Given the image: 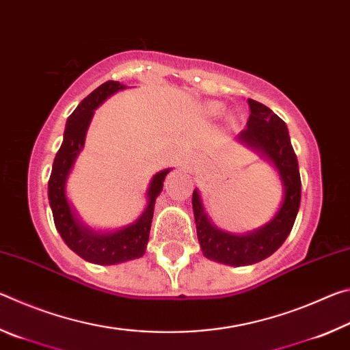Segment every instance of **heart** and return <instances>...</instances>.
<instances>
[{
  "mask_svg": "<svg viewBox=\"0 0 350 350\" xmlns=\"http://www.w3.org/2000/svg\"><path fill=\"white\" fill-rule=\"evenodd\" d=\"M206 111H208L211 116H219L222 112V105L217 102H210L206 103Z\"/></svg>",
  "mask_w": 350,
  "mask_h": 350,
  "instance_id": "1",
  "label": "heart"
}]
</instances>
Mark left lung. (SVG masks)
Here are the masks:
<instances>
[{
    "mask_svg": "<svg viewBox=\"0 0 350 350\" xmlns=\"http://www.w3.org/2000/svg\"><path fill=\"white\" fill-rule=\"evenodd\" d=\"M248 106L250 117L247 128L239 133L238 140L259 152L276 168L284 189L280 210L264 227L244 234H233L222 232L210 221L199 191H193L194 222L204 256L233 267L256 264L273 254L292 232L301 202L298 159L286 123L262 103L248 98Z\"/></svg>",
    "mask_w": 350,
    "mask_h": 350,
    "instance_id": "8db88e82",
    "label": "left lung"
}]
</instances>
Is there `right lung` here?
<instances>
[{"label": "right lung", "mask_w": 350, "mask_h": 350, "mask_svg": "<svg viewBox=\"0 0 350 350\" xmlns=\"http://www.w3.org/2000/svg\"><path fill=\"white\" fill-rule=\"evenodd\" d=\"M125 88L126 86L122 83L109 80L81 100L75 111L68 117L63 144L54 159L49 183H47L49 205L52 215H54L55 227L63 241L80 258L100 265H114L144 256L148 239H150L154 204L162 191L165 177L171 171L167 168L152 176L150 187L146 189L148 200L144 213L133 224L118 228L116 232H94L81 224L72 205L69 204L66 196L68 176L74 167L77 156L85 146L86 131L90 128L94 111L112 94L125 90Z\"/></svg>", "instance_id": "right-lung-1"}]
</instances>
